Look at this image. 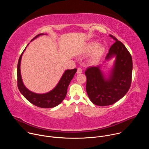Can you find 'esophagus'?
Wrapping results in <instances>:
<instances>
[{"mask_svg":"<svg viewBox=\"0 0 149 149\" xmlns=\"http://www.w3.org/2000/svg\"><path fill=\"white\" fill-rule=\"evenodd\" d=\"M82 72V70L81 68H77V74H81Z\"/></svg>","mask_w":149,"mask_h":149,"instance_id":"1","label":"esophagus"}]
</instances>
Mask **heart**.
<instances>
[{
    "label": "heart",
    "instance_id": "1",
    "mask_svg": "<svg viewBox=\"0 0 149 149\" xmlns=\"http://www.w3.org/2000/svg\"><path fill=\"white\" fill-rule=\"evenodd\" d=\"M98 46V44L96 42H91L89 45H88L86 48V52L90 53L95 51L93 54V59L94 61H98L103 55L105 49L102 47Z\"/></svg>",
    "mask_w": 149,
    "mask_h": 149
}]
</instances>
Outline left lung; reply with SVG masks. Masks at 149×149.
Listing matches in <instances>:
<instances>
[{
    "label": "left lung",
    "mask_w": 149,
    "mask_h": 149,
    "mask_svg": "<svg viewBox=\"0 0 149 149\" xmlns=\"http://www.w3.org/2000/svg\"><path fill=\"white\" fill-rule=\"evenodd\" d=\"M116 42L105 56L107 60L116 56L114 67L109 79H105L100 66L87 68L86 91L91 102L99 106L114 104L123 98L130 88L133 62L132 57L124 45L112 35Z\"/></svg>",
    "instance_id": "left-lung-1"
}]
</instances>
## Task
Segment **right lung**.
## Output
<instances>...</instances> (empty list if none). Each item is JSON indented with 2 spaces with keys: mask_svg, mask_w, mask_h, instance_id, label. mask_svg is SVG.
Masks as SVG:
<instances>
[{
  "mask_svg": "<svg viewBox=\"0 0 149 149\" xmlns=\"http://www.w3.org/2000/svg\"><path fill=\"white\" fill-rule=\"evenodd\" d=\"M41 35H43V33H40L36 35L33 39ZM25 49H24V51L25 50ZM24 51L21 54L17 63V87L19 91L31 103L37 106L38 107L52 108L56 107V106L59 105L63 100V99L65 98L67 93L68 87L71 81L74 78L75 72H77V69L75 68L73 70H68L65 71L57 86L51 91L43 94H38L34 93L28 90L25 87L22 80V78H21L20 65L21 58H22V56Z\"/></svg>",
  "mask_w": 149,
  "mask_h": 149,
  "instance_id": "1",
  "label": "right lung"
}]
</instances>
